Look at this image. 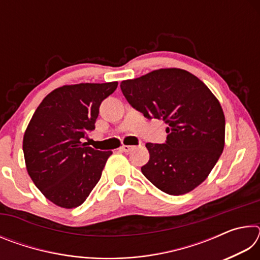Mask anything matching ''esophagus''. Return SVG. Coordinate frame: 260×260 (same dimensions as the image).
Here are the masks:
<instances>
[{
	"label": "esophagus",
	"instance_id": "34e87169",
	"mask_svg": "<svg viewBox=\"0 0 260 260\" xmlns=\"http://www.w3.org/2000/svg\"><path fill=\"white\" fill-rule=\"evenodd\" d=\"M120 151H124V152H129L131 150H133L134 147L133 146H125V144H122V146L119 148Z\"/></svg>",
	"mask_w": 260,
	"mask_h": 260
}]
</instances>
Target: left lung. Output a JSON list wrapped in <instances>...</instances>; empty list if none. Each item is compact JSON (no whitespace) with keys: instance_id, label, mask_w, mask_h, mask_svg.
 <instances>
[{"instance_id":"8db88e82","label":"left lung","mask_w":260,"mask_h":260,"mask_svg":"<svg viewBox=\"0 0 260 260\" xmlns=\"http://www.w3.org/2000/svg\"><path fill=\"white\" fill-rule=\"evenodd\" d=\"M135 110L167 125L164 143H147L144 177L169 195H182L204 181L225 146L221 105L199 78L180 69H160L120 83Z\"/></svg>"}]
</instances>
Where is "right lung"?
<instances>
[{
  "mask_svg": "<svg viewBox=\"0 0 260 260\" xmlns=\"http://www.w3.org/2000/svg\"><path fill=\"white\" fill-rule=\"evenodd\" d=\"M118 82L63 86L48 94L25 132L26 169L48 200L65 209L81 205L102 175L111 151L81 142L95 129L102 101Z\"/></svg>",
  "mask_w": 260,
  "mask_h": 260,
  "instance_id": "1",
  "label": "right lung"
}]
</instances>
